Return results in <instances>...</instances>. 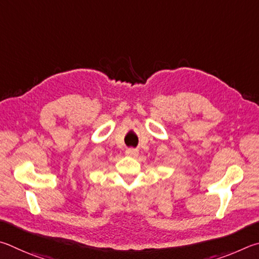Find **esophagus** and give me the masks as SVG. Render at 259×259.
Segmentation results:
<instances>
[{"label":"esophagus","mask_w":259,"mask_h":259,"mask_svg":"<svg viewBox=\"0 0 259 259\" xmlns=\"http://www.w3.org/2000/svg\"><path fill=\"white\" fill-rule=\"evenodd\" d=\"M126 155H128L131 157H137L139 155V151L138 149H134V148H128L126 150Z\"/></svg>","instance_id":"34e87169"}]
</instances>
